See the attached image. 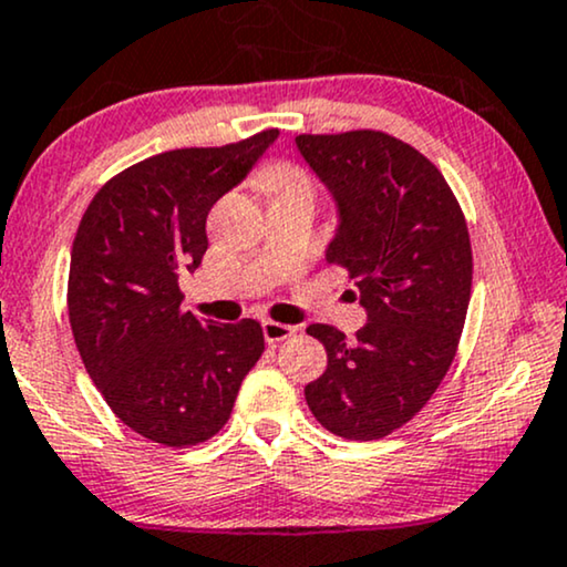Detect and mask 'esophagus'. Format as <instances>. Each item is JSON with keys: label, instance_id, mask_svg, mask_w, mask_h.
Wrapping results in <instances>:
<instances>
[{"label": "esophagus", "instance_id": "obj_1", "mask_svg": "<svg viewBox=\"0 0 567 567\" xmlns=\"http://www.w3.org/2000/svg\"><path fill=\"white\" fill-rule=\"evenodd\" d=\"M297 326H286V323H276V320H262V337L268 344H278V341L295 337Z\"/></svg>", "mask_w": 567, "mask_h": 567}]
</instances>
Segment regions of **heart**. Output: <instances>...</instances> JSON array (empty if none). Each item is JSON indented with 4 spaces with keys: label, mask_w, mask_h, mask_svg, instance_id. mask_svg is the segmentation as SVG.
Wrapping results in <instances>:
<instances>
[{
    "label": "heart",
    "mask_w": 567,
    "mask_h": 567,
    "mask_svg": "<svg viewBox=\"0 0 567 567\" xmlns=\"http://www.w3.org/2000/svg\"><path fill=\"white\" fill-rule=\"evenodd\" d=\"M262 186L270 188V192H284V188L291 186H305V178L291 165H270L262 173Z\"/></svg>",
    "instance_id": "heart-1"
}]
</instances>
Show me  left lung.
<instances>
[{
  "label": "left lung",
  "instance_id": "obj_1",
  "mask_svg": "<svg viewBox=\"0 0 567 567\" xmlns=\"http://www.w3.org/2000/svg\"><path fill=\"white\" fill-rule=\"evenodd\" d=\"M297 150L337 207L326 260L358 278L368 318L352 341L307 326L328 368L305 400L323 429L370 442L421 412L452 365L471 302V236L436 165L400 138L302 134Z\"/></svg>",
  "mask_w": 567,
  "mask_h": 567
}]
</instances>
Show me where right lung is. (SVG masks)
<instances>
[{
    "label": "right lung",
    "instance_id": "right-lung-1",
    "mask_svg": "<svg viewBox=\"0 0 567 567\" xmlns=\"http://www.w3.org/2000/svg\"><path fill=\"white\" fill-rule=\"evenodd\" d=\"M276 138L270 128L239 144L163 152L107 181L83 213L70 251V328L104 402L150 442L215 436L260 360V323L184 312L178 278L202 265L209 209Z\"/></svg>",
    "mask_w": 567,
    "mask_h": 567
}]
</instances>
